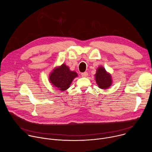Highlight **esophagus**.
Listing matches in <instances>:
<instances>
[{
    "instance_id": "esophagus-1",
    "label": "esophagus",
    "mask_w": 152,
    "mask_h": 152,
    "mask_svg": "<svg viewBox=\"0 0 152 152\" xmlns=\"http://www.w3.org/2000/svg\"><path fill=\"white\" fill-rule=\"evenodd\" d=\"M81 75H82V77H87V76H88V73H87V72H83V73H82L81 74Z\"/></svg>"
}]
</instances>
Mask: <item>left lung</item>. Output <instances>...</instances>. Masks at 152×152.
Here are the masks:
<instances>
[{
  "instance_id": "8db88e82",
  "label": "left lung",
  "mask_w": 152,
  "mask_h": 152,
  "mask_svg": "<svg viewBox=\"0 0 152 152\" xmlns=\"http://www.w3.org/2000/svg\"><path fill=\"white\" fill-rule=\"evenodd\" d=\"M94 76L96 83L99 87L102 90L109 88L113 83L111 75L102 66H99L97 69L96 73Z\"/></svg>"
}]
</instances>
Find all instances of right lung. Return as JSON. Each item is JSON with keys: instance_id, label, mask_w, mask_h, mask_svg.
<instances>
[{"instance_id": "add662e5", "label": "right lung", "mask_w": 152, "mask_h": 152, "mask_svg": "<svg viewBox=\"0 0 152 152\" xmlns=\"http://www.w3.org/2000/svg\"><path fill=\"white\" fill-rule=\"evenodd\" d=\"M78 76L75 71H71L66 64L55 67L49 76V82L56 90L64 91L70 86L75 77Z\"/></svg>"}]
</instances>
